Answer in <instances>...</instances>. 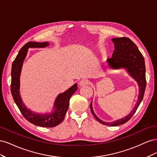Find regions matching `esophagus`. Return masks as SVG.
<instances>
[{
	"label": "esophagus",
	"mask_w": 157,
	"mask_h": 157,
	"mask_svg": "<svg viewBox=\"0 0 157 157\" xmlns=\"http://www.w3.org/2000/svg\"><path fill=\"white\" fill-rule=\"evenodd\" d=\"M88 83H89L88 80H87V79H82L81 81H80L79 86H86V85H87Z\"/></svg>",
	"instance_id": "esophagus-1"
}]
</instances>
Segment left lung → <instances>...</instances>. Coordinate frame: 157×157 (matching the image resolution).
<instances>
[{
	"mask_svg": "<svg viewBox=\"0 0 157 157\" xmlns=\"http://www.w3.org/2000/svg\"><path fill=\"white\" fill-rule=\"evenodd\" d=\"M115 46L112 58L106 60L109 68L113 70L124 69L130 77L135 80L139 87L138 99L132 111L126 117L113 122H105L99 118L94 113L92 101L90 104V109L96 119L101 124L107 126H117L123 124L129 121L134 115L144 98L145 87V65L143 55L141 54L137 46L127 37L113 38L111 39Z\"/></svg>",
	"mask_w": 157,
	"mask_h": 157,
	"instance_id": "8db88e82",
	"label": "left lung"
}]
</instances>
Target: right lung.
I'll list each match as a JSON object with an SVG mask.
<instances>
[{
	"label": "right lung",
	"instance_id": "obj_1",
	"mask_svg": "<svg viewBox=\"0 0 157 157\" xmlns=\"http://www.w3.org/2000/svg\"><path fill=\"white\" fill-rule=\"evenodd\" d=\"M50 45V42H27L19 52L12 67L11 92L17 107L26 119L32 124L41 127L52 128L59 125L65 118L69 108V99L77 91V84L76 83L64 92L58 94L55 99L53 109L50 113H39L28 109L23 103L20 96V75L23 62L26 58L29 48H45Z\"/></svg>",
	"mask_w": 157,
	"mask_h": 157
}]
</instances>
